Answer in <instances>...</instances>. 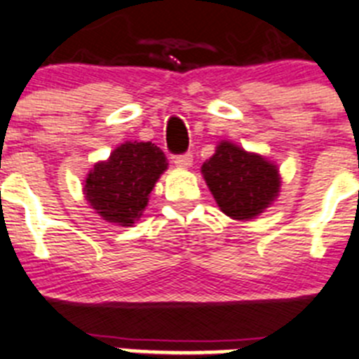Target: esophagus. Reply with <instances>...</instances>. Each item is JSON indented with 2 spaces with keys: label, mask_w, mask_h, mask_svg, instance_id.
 Masks as SVG:
<instances>
[{
  "label": "esophagus",
  "mask_w": 359,
  "mask_h": 359,
  "mask_svg": "<svg viewBox=\"0 0 359 359\" xmlns=\"http://www.w3.org/2000/svg\"><path fill=\"white\" fill-rule=\"evenodd\" d=\"M173 163L179 168H189L193 164V156L191 154H182V156L173 157Z\"/></svg>",
  "instance_id": "obj_1"
}]
</instances>
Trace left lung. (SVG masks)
Here are the masks:
<instances>
[{"mask_svg": "<svg viewBox=\"0 0 359 359\" xmlns=\"http://www.w3.org/2000/svg\"><path fill=\"white\" fill-rule=\"evenodd\" d=\"M202 175L218 208L232 219L256 218L279 195V168L231 141L216 147L215 156L203 163Z\"/></svg>", "mask_w": 359, "mask_h": 359, "instance_id": "1", "label": "left lung"}]
</instances>
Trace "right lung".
I'll return each mask as SVG.
<instances>
[{
  "mask_svg": "<svg viewBox=\"0 0 359 359\" xmlns=\"http://www.w3.org/2000/svg\"><path fill=\"white\" fill-rule=\"evenodd\" d=\"M166 170V156L159 147L127 141L107 161L95 164L83 184V195L103 219L130 227L141 218L151 189Z\"/></svg>",
  "mask_w": 359,
  "mask_h": 359,
  "instance_id": "1",
  "label": "right lung"
}]
</instances>
